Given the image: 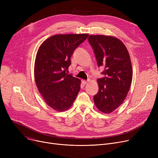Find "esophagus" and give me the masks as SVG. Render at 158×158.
Returning <instances> with one entry per match:
<instances>
[{
    "label": "esophagus",
    "mask_w": 158,
    "mask_h": 158,
    "mask_svg": "<svg viewBox=\"0 0 158 158\" xmlns=\"http://www.w3.org/2000/svg\"><path fill=\"white\" fill-rule=\"evenodd\" d=\"M82 83H83L84 85H86V84H87L88 82V81H86V80H82Z\"/></svg>",
    "instance_id": "34e87169"
}]
</instances>
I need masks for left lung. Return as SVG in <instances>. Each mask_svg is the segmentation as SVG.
<instances>
[{
  "label": "left lung",
  "mask_w": 158,
  "mask_h": 158,
  "mask_svg": "<svg viewBox=\"0 0 158 158\" xmlns=\"http://www.w3.org/2000/svg\"><path fill=\"white\" fill-rule=\"evenodd\" d=\"M98 67L103 66L104 77L97 79L98 92L94 101L98 110L110 113L123 103L130 89L132 69L129 54L122 41L115 37L90 35Z\"/></svg>",
  "instance_id": "obj_1"
}]
</instances>
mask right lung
Wrapping results in <instances>:
<instances>
[{
	"label": "right lung",
	"mask_w": 158,
	"mask_h": 158,
	"mask_svg": "<svg viewBox=\"0 0 158 158\" xmlns=\"http://www.w3.org/2000/svg\"><path fill=\"white\" fill-rule=\"evenodd\" d=\"M88 35H54L38 48L35 63L36 85L47 104L56 111L69 109L79 92L81 80L66 71L74 51Z\"/></svg>",
	"instance_id": "obj_1"
}]
</instances>
